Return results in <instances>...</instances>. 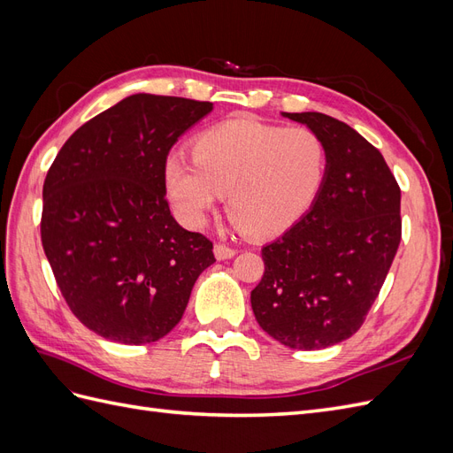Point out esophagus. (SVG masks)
<instances>
[{"label":"esophagus","mask_w":453,"mask_h":453,"mask_svg":"<svg viewBox=\"0 0 453 453\" xmlns=\"http://www.w3.org/2000/svg\"><path fill=\"white\" fill-rule=\"evenodd\" d=\"M213 251H215V257H217L219 260L232 258V257H234V255L238 253L234 248H230V245H226V243H215Z\"/></svg>","instance_id":"obj_1"}]
</instances>
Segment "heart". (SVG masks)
I'll return each instance as SVG.
<instances>
[{
  "label": "heart",
  "mask_w": 453,
  "mask_h": 453,
  "mask_svg": "<svg viewBox=\"0 0 453 453\" xmlns=\"http://www.w3.org/2000/svg\"><path fill=\"white\" fill-rule=\"evenodd\" d=\"M193 160L172 155L164 185L181 221L198 228L226 195V211L243 232L273 238L306 215L323 187L328 153L308 127L285 128L230 119L198 134Z\"/></svg>",
  "instance_id": "b5f03b06"
}]
</instances>
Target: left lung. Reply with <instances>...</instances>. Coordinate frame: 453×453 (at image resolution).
Masks as SVG:
<instances>
[{"instance_id": "obj_1", "label": "left lung", "mask_w": 453, "mask_h": 453, "mask_svg": "<svg viewBox=\"0 0 453 453\" xmlns=\"http://www.w3.org/2000/svg\"><path fill=\"white\" fill-rule=\"evenodd\" d=\"M283 115L321 135L328 166L310 211L260 251L265 273L251 308L273 340L311 351L365 323L401 243V187L380 150L346 122Z\"/></svg>"}]
</instances>
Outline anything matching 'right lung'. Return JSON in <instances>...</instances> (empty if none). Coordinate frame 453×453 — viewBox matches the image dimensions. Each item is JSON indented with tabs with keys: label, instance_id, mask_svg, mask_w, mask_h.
Here are the masks:
<instances>
[{
	"label": "right lung",
	"instance_id": "add662e5",
	"mask_svg": "<svg viewBox=\"0 0 453 453\" xmlns=\"http://www.w3.org/2000/svg\"><path fill=\"white\" fill-rule=\"evenodd\" d=\"M211 102L134 94L77 128L43 183L41 243L72 313L142 346L181 321L213 243L172 217L164 162Z\"/></svg>",
	"mask_w": 453,
	"mask_h": 453
}]
</instances>
